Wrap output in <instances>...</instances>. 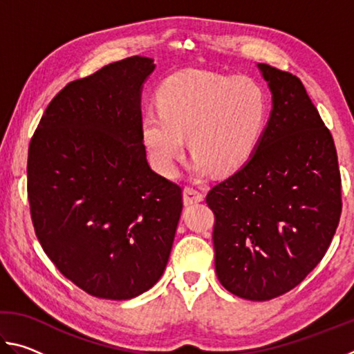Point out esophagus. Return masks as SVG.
<instances>
[{
	"mask_svg": "<svg viewBox=\"0 0 354 354\" xmlns=\"http://www.w3.org/2000/svg\"><path fill=\"white\" fill-rule=\"evenodd\" d=\"M183 196H184V205L189 206V205H195V203H200L205 200V194L200 190H196L194 187H185L183 192Z\"/></svg>",
	"mask_w": 354,
	"mask_h": 354,
	"instance_id": "34e87169",
	"label": "esophagus"
}]
</instances>
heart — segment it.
<instances>
[{"mask_svg":"<svg viewBox=\"0 0 354 354\" xmlns=\"http://www.w3.org/2000/svg\"><path fill=\"white\" fill-rule=\"evenodd\" d=\"M159 111L142 115V142L156 171H175L187 137L190 173L232 175L253 158L268 118V95L251 77L178 75L160 88Z\"/></svg>","mask_w":354,"mask_h":354,"instance_id":"b5f03b06","label":"heart"}]
</instances>
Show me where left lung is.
I'll return each instance as SVG.
<instances>
[{
  "label": "left lung",
  "mask_w": 354,
  "mask_h": 354,
  "mask_svg": "<svg viewBox=\"0 0 354 354\" xmlns=\"http://www.w3.org/2000/svg\"><path fill=\"white\" fill-rule=\"evenodd\" d=\"M272 111L250 162L209 192L217 278L234 295L267 301L297 287L325 256L342 200L333 136L303 82L257 64Z\"/></svg>",
  "instance_id": "8db88e82"
}]
</instances>
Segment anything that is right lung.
Here are the masks:
<instances>
[{
    "label": "right lung",
    "mask_w": 354,
    "mask_h": 354,
    "mask_svg": "<svg viewBox=\"0 0 354 354\" xmlns=\"http://www.w3.org/2000/svg\"><path fill=\"white\" fill-rule=\"evenodd\" d=\"M154 68L134 56L70 82L29 143L35 234L57 270L98 298L151 289L181 217V187L151 170L142 142V88Z\"/></svg>",
    "instance_id": "right-lung-1"
}]
</instances>
